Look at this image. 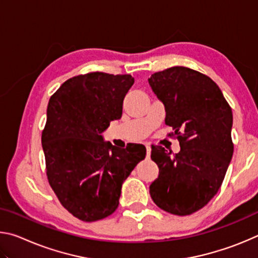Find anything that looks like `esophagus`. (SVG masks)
<instances>
[{
	"label": "esophagus",
	"mask_w": 258,
	"mask_h": 258,
	"mask_svg": "<svg viewBox=\"0 0 258 258\" xmlns=\"http://www.w3.org/2000/svg\"><path fill=\"white\" fill-rule=\"evenodd\" d=\"M147 147V158H150V155H151V147L150 146H146Z\"/></svg>",
	"instance_id": "esophagus-1"
}]
</instances>
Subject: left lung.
Returning <instances> with one entry per match:
<instances>
[{
  "label": "left lung",
  "mask_w": 258,
  "mask_h": 258,
  "mask_svg": "<svg viewBox=\"0 0 258 258\" xmlns=\"http://www.w3.org/2000/svg\"><path fill=\"white\" fill-rule=\"evenodd\" d=\"M148 81L181 145L175 155L151 147L159 175L150 196L165 212L190 215L211 202L224 180L233 155L232 110L216 83L190 68L165 69Z\"/></svg>",
  "instance_id": "1"
}]
</instances>
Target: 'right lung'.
Segmentation results:
<instances>
[{
    "label": "right lung",
    "instance_id": "obj_1",
    "mask_svg": "<svg viewBox=\"0 0 258 258\" xmlns=\"http://www.w3.org/2000/svg\"><path fill=\"white\" fill-rule=\"evenodd\" d=\"M133 84L131 75L89 73L64 82L47 104L42 133L47 180L61 205L84 222L116 211L124 181L146 158L143 145L119 149L102 137L121 117Z\"/></svg>",
    "mask_w": 258,
    "mask_h": 258
}]
</instances>
